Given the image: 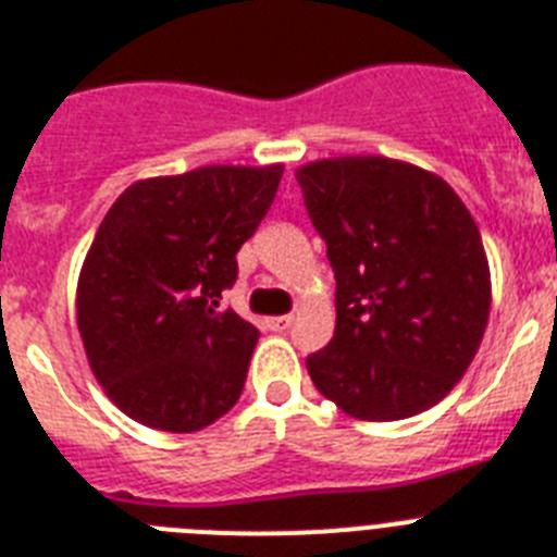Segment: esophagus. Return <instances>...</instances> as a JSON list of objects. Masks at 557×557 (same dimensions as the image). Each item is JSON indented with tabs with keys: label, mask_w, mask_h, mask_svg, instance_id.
<instances>
[{
	"label": "esophagus",
	"mask_w": 557,
	"mask_h": 557,
	"mask_svg": "<svg viewBox=\"0 0 557 557\" xmlns=\"http://www.w3.org/2000/svg\"><path fill=\"white\" fill-rule=\"evenodd\" d=\"M292 314H280V318H271L269 325L274 329V332H286L288 325H292Z\"/></svg>",
	"instance_id": "34e87169"
}]
</instances>
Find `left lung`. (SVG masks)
I'll use <instances>...</instances> for the list:
<instances>
[{"instance_id": "8db88e82", "label": "left lung", "mask_w": 557, "mask_h": 557, "mask_svg": "<svg viewBox=\"0 0 557 557\" xmlns=\"http://www.w3.org/2000/svg\"><path fill=\"white\" fill-rule=\"evenodd\" d=\"M334 269L337 323L306 360L357 420H404L449 395L478 355L490 260L469 208L411 162L351 153L294 171Z\"/></svg>"}]
</instances>
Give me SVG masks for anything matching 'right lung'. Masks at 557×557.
Segmentation results:
<instances>
[{
	"label": "right lung",
	"mask_w": 557,
	"mask_h": 557,
	"mask_svg": "<svg viewBox=\"0 0 557 557\" xmlns=\"http://www.w3.org/2000/svg\"><path fill=\"white\" fill-rule=\"evenodd\" d=\"M283 165H202L128 185L76 283L90 372L131 420L197 432L246 386L255 325L220 311L237 251L274 202Z\"/></svg>",
	"instance_id": "add662e5"
}]
</instances>
